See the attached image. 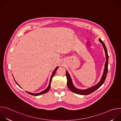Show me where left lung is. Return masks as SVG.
Masks as SVG:
<instances>
[{"label":"left lung","mask_w":121,"mask_h":121,"mask_svg":"<svg viewBox=\"0 0 121 121\" xmlns=\"http://www.w3.org/2000/svg\"><path fill=\"white\" fill-rule=\"evenodd\" d=\"M99 42L102 44L103 47L104 49L105 52V56H106V62L105 63V65H104V70H103V73L102 74V76L100 80L94 86H92L91 87H90L87 89H85V90H80L79 89H78L76 88L74 85H73V83L72 82V80L71 79V78L69 75V74L68 73L67 70H66V77L67 78V85L68 89H69L71 91L78 94H80V95H87L89 94H91L96 90H97L98 89H99L100 86L103 84L104 83L106 78L107 77V74L108 72V59H109V56L107 52V48L106 47V46L104 44V43L102 42V41L100 39H99Z\"/></svg>","instance_id":"8db88e82"}]
</instances>
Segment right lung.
I'll list each match as a JSON object with an SVG mask.
<instances>
[{
  "mask_svg": "<svg viewBox=\"0 0 121 121\" xmlns=\"http://www.w3.org/2000/svg\"><path fill=\"white\" fill-rule=\"evenodd\" d=\"M58 67H59V66H57V67L55 69V70H54V71L53 72L52 74L51 77V78H50V81H49V85H48V87H47L45 90H44V91H41V92H40L37 93H30V92H29L26 91V92H27V93H28L30 94V95H33V96H39V95H42V94H44V93H46L47 92H48V91H49V90H50V86H51V83L52 79L53 77L55 76V74H56V70H57V68H58ZM12 76H13V75H12ZM14 80H15V82L16 83V84H17V85H18L20 88H21V87H20V86L19 85V84H18V83H17V82L15 81V79H14Z\"/></svg>",
  "mask_w": 121,
  "mask_h": 121,
  "instance_id": "add662e5",
  "label": "right lung"
}]
</instances>
